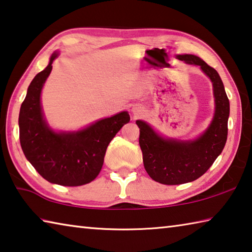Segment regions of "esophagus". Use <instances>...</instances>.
<instances>
[{"mask_svg":"<svg viewBox=\"0 0 252 252\" xmlns=\"http://www.w3.org/2000/svg\"><path fill=\"white\" fill-rule=\"evenodd\" d=\"M133 113H134V114H139V111H134V110H133Z\"/></svg>","mask_w":252,"mask_h":252,"instance_id":"esophagus-1","label":"esophagus"}]
</instances>
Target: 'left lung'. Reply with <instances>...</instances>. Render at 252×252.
<instances>
[{
  "label": "left lung",
  "mask_w": 252,
  "mask_h": 252,
  "mask_svg": "<svg viewBox=\"0 0 252 252\" xmlns=\"http://www.w3.org/2000/svg\"><path fill=\"white\" fill-rule=\"evenodd\" d=\"M178 58L189 64L199 65L210 78L216 112L204 133L194 141L188 142L163 139L146 122L136 121L140 129L139 144L146 171L155 181L168 186L194 181L208 171L222 152L227 141L230 112L229 99L218 72L195 55L185 54L178 55Z\"/></svg>",
  "instance_id": "left-lung-1"
}]
</instances>
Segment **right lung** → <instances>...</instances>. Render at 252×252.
Returning <instances> with one entry per match:
<instances>
[{"label": "right lung", "mask_w": 252, "mask_h": 252, "mask_svg": "<svg viewBox=\"0 0 252 252\" xmlns=\"http://www.w3.org/2000/svg\"><path fill=\"white\" fill-rule=\"evenodd\" d=\"M58 57L35 75L20 109V142L27 159L45 180L60 186H82L94 180L103 165L106 148L121 127L130 121L127 112L102 119L78 132L57 133L42 114V87Z\"/></svg>", "instance_id": "1"}]
</instances>
